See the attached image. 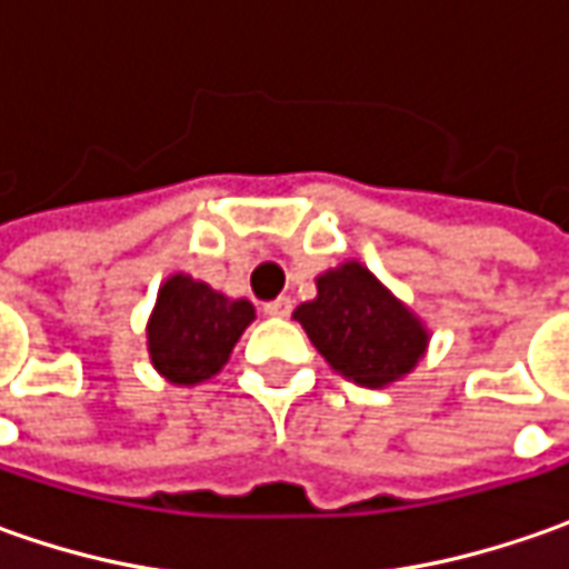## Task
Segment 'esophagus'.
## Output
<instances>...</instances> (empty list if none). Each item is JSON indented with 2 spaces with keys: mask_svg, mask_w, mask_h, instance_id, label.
Listing matches in <instances>:
<instances>
[{
  "mask_svg": "<svg viewBox=\"0 0 569 569\" xmlns=\"http://www.w3.org/2000/svg\"><path fill=\"white\" fill-rule=\"evenodd\" d=\"M288 313H291V297H278L272 303H266V317L284 319Z\"/></svg>",
  "mask_w": 569,
  "mask_h": 569,
  "instance_id": "esophagus-1",
  "label": "esophagus"
}]
</instances>
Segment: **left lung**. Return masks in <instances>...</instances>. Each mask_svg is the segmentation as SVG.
<instances>
[{
	"mask_svg": "<svg viewBox=\"0 0 569 569\" xmlns=\"http://www.w3.org/2000/svg\"><path fill=\"white\" fill-rule=\"evenodd\" d=\"M295 319L345 380L382 389L425 361L430 329L358 259L317 274V297Z\"/></svg>",
	"mask_w": 569,
	"mask_h": 569,
	"instance_id": "8db88e82",
	"label": "left lung"
}]
</instances>
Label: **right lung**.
<instances>
[{
  "label": "right lung",
  "instance_id": "1",
  "mask_svg": "<svg viewBox=\"0 0 569 569\" xmlns=\"http://www.w3.org/2000/svg\"><path fill=\"white\" fill-rule=\"evenodd\" d=\"M252 319L256 307L247 297H228L192 274L173 272L158 288L144 326L151 367L173 386L211 380Z\"/></svg>",
  "mask_w": 569,
  "mask_h": 569
}]
</instances>
